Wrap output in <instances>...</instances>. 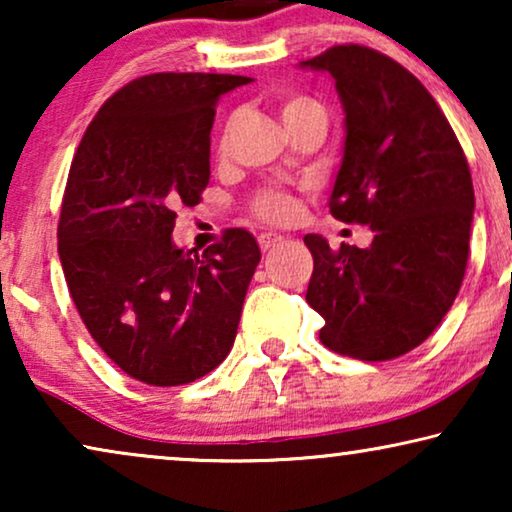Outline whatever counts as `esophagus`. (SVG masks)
<instances>
[{
  "instance_id": "34e87169",
  "label": "esophagus",
  "mask_w": 512,
  "mask_h": 512,
  "mask_svg": "<svg viewBox=\"0 0 512 512\" xmlns=\"http://www.w3.org/2000/svg\"><path fill=\"white\" fill-rule=\"evenodd\" d=\"M282 240H284V237L277 235V233H263L261 237H258V244H261L263 251H270V249H275Z\"/></svg>"
}]
</instances>
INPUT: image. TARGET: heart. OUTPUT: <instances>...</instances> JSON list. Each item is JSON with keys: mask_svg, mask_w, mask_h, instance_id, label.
<instances>
[{"mask_svg": "<svg viewBox=\"0 0 512 512\" xmlns=\"http://www.w3.org/2000/svg\"><path fill=\"white\" fill-rule=\"evenodd\" d=\"M310 111H324L317 102L310 100V97H284L282 104H279V114H282L284 123L293 121V118L310 114ZM254 212L261 216L265 221L279 223L291 219L293 212H296V205H293L291 195H286L284 191H277V188H265L256 195L254 200Z\"/></svg>", "mask_w": 512, "mask_h": 512, "instance_id": "heart-1", "label": "heart"}]
</instances>
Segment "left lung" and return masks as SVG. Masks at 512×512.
I'll list each match as a JSON object with an SVG mask.
<instances>
[{
	"label": "left lung",
	"instance_id": "1",
	"mask_svg": "<svg viewBox=\"0 0 512 512\" xmlns=\"http://www.w3.org/2000/svg\"><path fill=\"white\" fill-rule=\"evenodd\" d=\"M303 69L328 72L345 111L331 214L370 226L368 249L305 235L307 305L319 340L361 361L396 359L429 338L457 298L468 261L473 181L459 139L408 69L366 46H333Z\"/></svg>",
	"mask_w": 512,
	"mask_h": 512
}]
</instances>
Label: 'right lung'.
Wrapping results in <instances>:
<instances>
[{"label": "right lung", "mask_w": 512, "mask_h": 512, "mask_svg": "<svg viewBox=\"0 0 512 512\" xmlns=\"http://www.w3.org/2000/svg\"><path fill=\"white\" fill-rule=\"evenodd\" d=\"M235 74H149L109 97L69 170L58 254L88 333L123 373L177 387L212 373L235 342L261 261L230 228L198 254L172 240L179 205L209 184L216 102Z\"/></svg>", "instance_id": "right-lung-1"}]
</instances>
